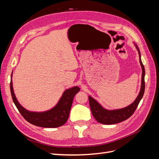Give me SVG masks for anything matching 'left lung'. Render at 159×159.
Returning <instances> with one entry per match:
<instances>
[{"label": "left lung", "mask_w": 159, "mask_h": 159, "mask_svg": "<svg viewBox=\"0 0 159 159\" xmlns=\"http://www.w3.org/2000/svg\"><path fill=\"white\" fill-rule=\"evenodd\" d=\"M134 46L138 51L139 56V61L142 68V77H141V85L140 92H139L138 96L134 102L130 104L128 106L118 109H113V110H108L103 107L101 104H99L97 101L91 96H89V102L91 113H92L93 116L96 119L98 122L102 123L104 125H113L116 124L120 122H122L125 120L129 118L136 110L138 105L141 100L145 92V71L144 66L142 63L141 58V53L138 46L134 43Z\"/></svg>", "instance_id": "8db88e82"}]
</instances>
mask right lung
<instances>
[{"mask_svg":"<svg viewBox=\"0 0 159 159\" xmlns=\"http://www.w3.org/2000/svg\"><path fill=\"white\" fill-rule=\"evenodd\" d=\"M12 77V72L11 74L10 87L13 102L22 117L28 122L34 125L45 128L58 127L66 123L69 117L74 96L80 90L79 87L74 86V87L66 89L58 102L52 109L42 112L30 111L22 107L17 100L14 92Z\"/></svg>","mask_w":159,"mask_h":159,"instance_id":"obj_1","label":"right lung"}]
</instances>
